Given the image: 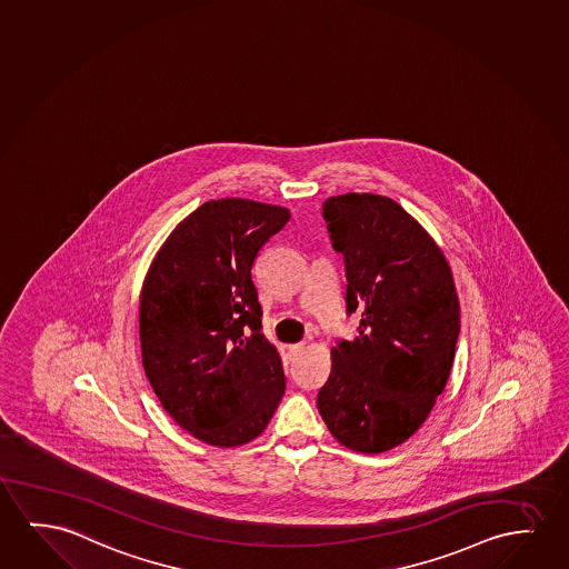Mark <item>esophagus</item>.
Instances as JSON below:
<instances>
[{
  "label": "esophagus",
  "mask_w": 569,
  "mask_h": 569,
  "mask_svg": "<svg viewBox=\"0 0 569 569\" xmlns=\"http://www.w3.org/2000/svg\"><path fill=\"white\" fill-rule=\"evenodd\" d=\"M306 342H299V345H291V347L288 348L289 358L291 360H296L297 356L301 355L303 350H306Z\"/></svg>",
  "instance_id": "esophagus-1"
}]
</instances>
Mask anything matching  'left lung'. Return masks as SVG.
Segmentation results:
<instances>
[{"mask_svg":"<svg viewBox=\"0 0 569 569\" xmlns=\"http://www.w3.org/2000/svg\"><path fill=\"white\" fill-rule=\"evenodd\" d=\"M347 263L355 340L330 350L317 407L330 435L362 453L403 445L445 391L460 335V301L442 250L386 196L345 193L322 206Z\"/></svg>","mask_w":569,"mask_h":569,"instance_id":"left-lung-1","label":"left lung"}]
</instances>
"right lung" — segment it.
<instances>
[{
	"instance_id": "obj_1",
	"label": "right lung",
	"mask_w": 569,
	"mask_h": 569,
	"mask_svg": "<svg viewBox=\"0 0 569 569\" xmlns=\"http://www.w3.org/2000/svg\"><path fill=\"white\" fill-rule=\"evenodd\" d=\"M289 217L252 199L207 201L170 232L142 281L144 373L166 412L207 445L260 437L286 393L252 266Z\"/></svg>"
}]
</instances>
